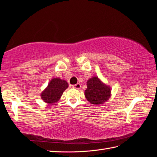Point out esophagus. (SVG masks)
<instances>
[{"instance_id":"obj_1","label":"esophagus","mask_w":157,"mask_h":157,"mask_svg":"<svg viewBox=\"0 0 157 157\" xmlns=\"http://www.w3.org/2000/svg\"><path fill=\"white\" fill-rule=\"evenodd\" d=\"M73 87L76 89H79L81 88V84H79V83H78V84H76L75 85H73Z\"/></svg>"}]
</instances>
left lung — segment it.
<instances>
[{"instance_id":"obj_1","label":"left lung","mask_w":157,"mask_h":157,"mask_svg":"<svg viewBox=\"0 0 157 157\" xmlns=\"http://www.w3.org/2000/svg\"><path fill=\"white\" fill-rule=\"evenodd\" d=\"M87 89L85 90L86 99L93 105H101L110 97L111 89L102 84L98 77L90 78L87 82Z\"/></svg>"}]
</instances>
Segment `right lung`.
<instances>
[{"instance_id":"right-lung-1","label":"right lung","mask_w":157,"mask_h":157,"mask_svg":"<svg viewBox=\"0 0 157 157\" xmlns=\"http://www.w3.org/2000/svg\"><path fill=\"white\" fill-rule=\"evenodd\" d=\"M68 88L67 82L59 78H54L50 82L44 91L42 92L41 98L44 102L52 104L57 102L63 92Z\"/></svg>"}]
</instances>
